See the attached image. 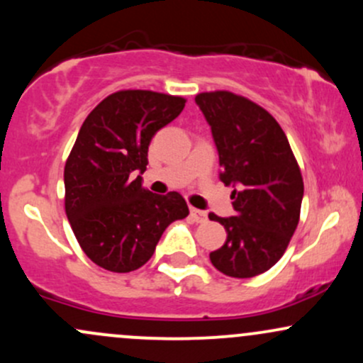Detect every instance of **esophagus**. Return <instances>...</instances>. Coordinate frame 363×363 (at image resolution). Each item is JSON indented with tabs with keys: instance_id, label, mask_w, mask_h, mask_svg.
<instances>
[{
	"instance_id": "34e87169",
	"label": "esophagus",
	"mask_w": 363,
	"mask_h": 363,
	"mask_svg": "<svg viewBox=\"0 0 363 363\" xmlns=\"http://www.w3.org/2000/svg\"><path fill=\"white\" fill-rule=\"evenodd\" d=\"M191 217H193L194 222H205L206 220V213L203 210L198 208H191Z\"/></svg>"
}]
</instances>
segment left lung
I'll list each match as a JSON object with an SVG mask.
<instances>
[{
    "mask_svg": "<svg viewBox=\"0 0 363 363\" xmlns=\"http://www.w3.org/2000/svg\"><path fill=\"white\" fill-rule=\"evenodd\" d=\"M194 101L212 127L218 177L233 188L234 200L233 217L208 215L227 233L210 260L229 277H255L277 264L296 230L303 200L300 167L284 130L260 105L229 91L200 93Z\"/></svg>",
    "mask_w": 363,
    "mask_h": 363,
    "instance_id": "obj_1",
    "label": "left lung"
}]
</instances>
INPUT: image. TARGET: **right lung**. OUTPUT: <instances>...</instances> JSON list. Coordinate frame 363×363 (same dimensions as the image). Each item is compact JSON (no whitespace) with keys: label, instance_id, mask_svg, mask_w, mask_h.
<instances>
[{"label":"right lung","instance_id":"1","mask_svg":"<svg viewBox=\"0 0 363 363\" xmlns=\"http://www.w3.org/2000/svg\"><path fill=\"white\" fill-rule=\"evenodd\" d=\"M186 99L143 89L110 94L87 115L65 163V213L87 258L110 272H130L155 253L163 230L188 217L179 193L141 184L155 134Z\"/></svg>","mask_w":363,"mask_h":363}]
</instances>
